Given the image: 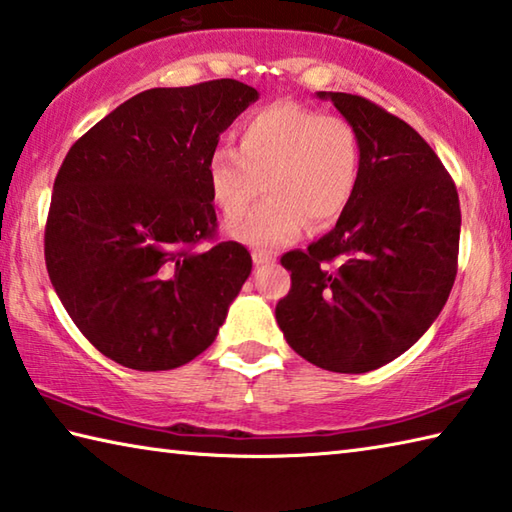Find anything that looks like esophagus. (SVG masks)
Masks as SVG:
<instances>
[{"label": "esophagus", "mask_w": 512, "mask_h": 512, "mask_svg": "<svg viewBox=\"0 0 512 512\" xmlns=\"http://www.w3.org/2000/svg\"><path fill=\"white\" fill-rule=\"evenodd\" d=\"M252 260H254V265H269V263H276V256L256 249V252L252 254Z\"/></svg>", "instance_id": "1"}]
</instances>
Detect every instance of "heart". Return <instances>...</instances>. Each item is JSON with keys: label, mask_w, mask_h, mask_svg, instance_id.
<instances>
[{"label": "heart", "mask_w": 512, "mask_h": 512, "mask_svg": "<svg viewBox=\"0 0 512 512\" xmlns=\"http://www.w3.org/2000/svg\"><path fill=\"white\" fill-rule=\"evenodd\" d=\"M238 147H218L207 162L209 196L227 220H238L258 196L267 198L229 236L272 249L305 225L321 229L350 205L359 185L361 144L350 122L296 102L254 111L236 131Z\"/></svg>", "instance_id": "1"}]
</instances>
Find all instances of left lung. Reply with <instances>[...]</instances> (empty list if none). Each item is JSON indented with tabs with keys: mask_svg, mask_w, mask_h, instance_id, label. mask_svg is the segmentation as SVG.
<instances>
[{
	"mask_svg": "<svg viewBox=\"0 0 512 512\" xmlns=\"http://www.w3.org/2000/svg\"><path fill=\"white\" fill-rule=\"evenodd\" d=\"M352 124L361 173L336 227L281 263L292 289L276 305L289 347L318 368L363 374L417 343L457 276L455 182L410 124L350 93L318 91Z\"/></svg>",
	"mask_w": 512,
	"mask_h": 512,
	"instance_id": "1",
	"label": "left lung"
}]
</instances>
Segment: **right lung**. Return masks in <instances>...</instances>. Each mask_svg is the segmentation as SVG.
<instances>
[{
    "mask_svg": "<svg viewBox=\"0 0 512 512\" xmlns=\"http://www.w3.org/2000/svg\"><path fill=\"white\" fill-rule=\"evenodd\" d=\"M256 100L238 80L142 91L86 131L57 171L48 276L80 332L124 368L196 359L252 274L240 243L198 245L216 231L209 156Z\"/></svg>",
    "mask_w": 512,
    "mask_h": 512,
    "instance_id": "obj_1",
    "label": "right lung"
}]
</instances>
